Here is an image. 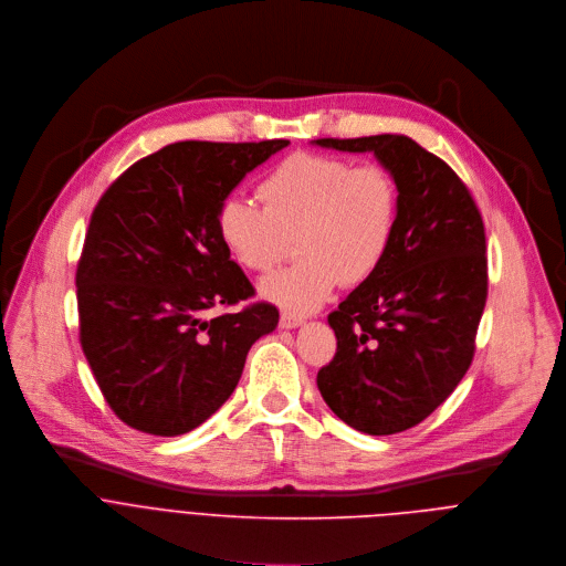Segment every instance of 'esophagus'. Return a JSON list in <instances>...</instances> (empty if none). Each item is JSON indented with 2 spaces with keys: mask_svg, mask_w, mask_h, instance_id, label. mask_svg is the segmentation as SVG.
I'll list each match as a JSON object with an SVG mask.
<instances>
[{
  "mask_svg": "<svg viewBox=\"0 0 566 566\" xmlns=\"http://www.w3.org/2000/svg\"><path fill=\"white\" fill-rule=\"evenodd\" d=\"M279 325H281L283 329H294V327L303 325V318H301V316H296V314H287V312H283V314H281V318H279Z\"/></svg>",
  "mask_w": 566,
  "mask_h": 566,
  "instance_id": "1",
  "label": "esophagus"
}]
</instances>
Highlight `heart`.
Instances as JSON below:
<instances>
[{
    "instance_id": "obj_1",
    "label": "heart",
    "mask_w": 566,
    "mask_h": 566,
    "mask_svg": "<svg viewBox=\"0 0 566 566\" xmlns=\"http://www.w3.org/2000/svg\"><path fill=\"white\" fill-rule=\"evenodd\" d=\"M263 205L224 198L216 234L245 270L265 272L296 237L298 263L268 274L259 294L292 314L318 310L338 287L368 281L386 261L399 220V187L381 165L294 154L256 189Z\"/></svg>"
}]
</instances>
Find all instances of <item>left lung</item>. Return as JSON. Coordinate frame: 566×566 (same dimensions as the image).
I'll return each instance as SVG.
<instances>
[{
    "instance_id": "left-lung-1",
    "label": "left lung",
    "mask_w": 566,
    "mask_h": 566,
    "mask_svg": "<svg viewBox=\"0 0 566 566\" xmlns=\"http://www.w3.org/2000/svg\"><path fill=\"white\" fill-rule=\"evenodd\" d=\"M373 154L399 187V220L381 268L327 316L336 355L316 386L329 410L366 434L423 421L467 375L486 305L482 216L460 176L412 138H321Z\"/></svg>"
}]
</instances>
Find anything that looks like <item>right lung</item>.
Here are the masks:
<instances>
[{
    "label": "right lung",
    "mask_w": 566,
    "mask_h": 566,
    "mask_svg": "<svg viewBox=\"0 0 566 566\" xmlns=\"http://www.w3.org/2000/svg\"><path fill=\"white\" fill-rule=\"evenodd\" d=\"M290 140L174 143L132 165L93 209L77 263L80 344L127 426L176 437L234 392L250 348L279 325L216 234V211Z\"/></svg>",
    "instance_id": "right-lung-1"
}]
</instances>
